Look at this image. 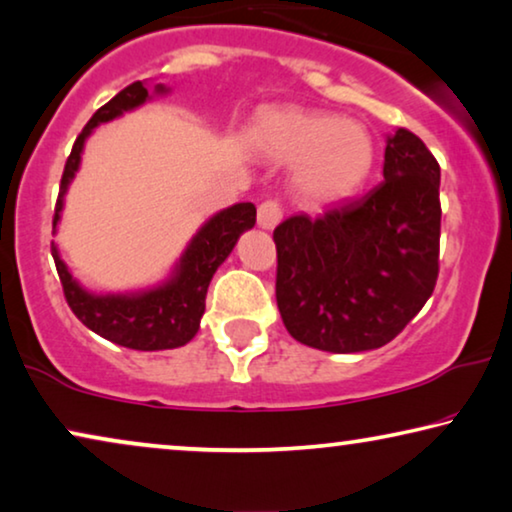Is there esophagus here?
I'll return each mask as SVG.
<instances>
[{
    "label": "esophagus",
    "mask_w": 512,
    "mask_h": 512,
    "mask_svg": "<svg viewBox=\"0 0 512 512\" xmlns=\"http://www.w3.org/2000/svg\"><path fill=\"white\" fill-rule=\"evenodd\" d=\"M280 220H283V208H280L276 201H264V204L257 208V225L266 229V232H269V229H276Z\"/></svg>",
    "instance_id": "esophagus-1"
}]
</instances>
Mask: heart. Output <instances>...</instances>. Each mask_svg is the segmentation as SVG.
I'll return each mask as SVG.
<instances>
[{
  "instance_id": "1",
  "label": "heart",
  "mask_w": 512,
  "mask_h": 512,
  "mask_svg": "<svg viewBox=\"0 0 512 512\" xmlns=\"http://www.w3.org/2000/svg\"><path fill=\"white\" fill-rule=\"evenodd\" d=\"M248 143L264 160L290 162L292 192L313 206L352 197L376 164V143L362 122L299 106L257 113Z\"/></svg>"
}]
</instances>
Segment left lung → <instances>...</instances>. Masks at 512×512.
<instances>
[{"mask_svg":"<svg viewBox=\"0 0 512 512\" xmlns=\"http://www.w3.org/2000/svg\"><path fill=\"white\" fill-rule=\"evenodd\" d=\"M385 181L320 218L273 232L276 301L292 338L325 352L383 348L422 311L438 278L441 167L413 132L385 141Z\"/></svg>","mask_w":512,"mask_h":512,"instance_id":"8db88e82","label":"left lung"}]
</instances>
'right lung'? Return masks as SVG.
<instances>
[{"mask_svg": "<svg viewBox=\"0 0 512 512\" xmlns=\"http://www.w3.org/2000/svg\"><path fill=\"white\" fill-rule=\"evenodd\" d=\"M169 95L164 83L136 81L118 92L109 104H104L92 115L83 132L71 148V155L64 164L60 183V197L55 204L53 234L62 220L64 197L69 185L81 169V157L85 141L104 122H111L129 111H136L150 99ZM257 208L250 201H241L229 208H222L211 215L197 229L187 243L183 255L178 257L174 269L162 283L132 292H92L83 287L69 271V266L60 257V250L53 243V259L60 273L64 297L78 320L95 331L106 341L118 343L132 350H171L190 343L199 331L201 315L206 311V292L211 285L213 273L232 253L236 241L243 232L255 227Z\"/></svg>", "mask_w": 512, "mask_h": 512, "instance_id": "1", "label": "right lung"}]
</instances>
